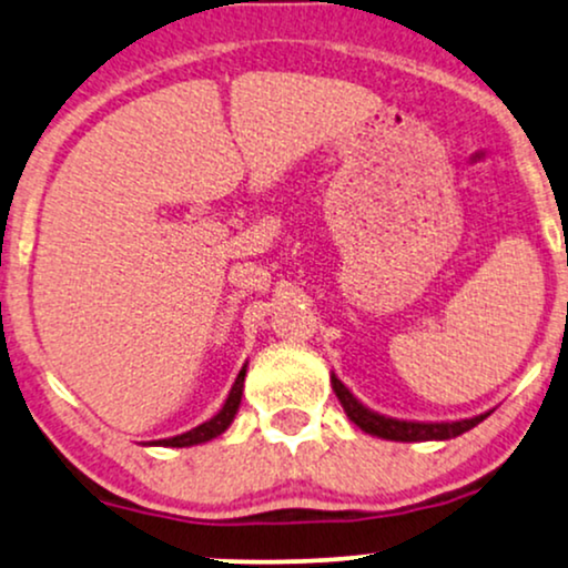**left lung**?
Instances as JSON below:
<instances>
[{"label": "left lung", "instance_id": "obj_1", "mask_svg": "<svg viewBox=\"0 0 568 568\" xmlns=\"http://www.w3.org/2000/svg\"><path fill=\"white\" fill-rule=\"evenodd\" d=\"M332 388H335L345 415H348L358 428L372 433V436L390 438V442H446V438L463 436L465 430L476 428V425L486 417L478 415L470 419H459V423H404V419H390L366 409V406H362L353 398V393L345 388L335 375H332Z\"/></svg>", "mask_w": 568, "mask_h": 568}]
</instances>
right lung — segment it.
I'll list each match as a JSON object with an SVG mask.
<instances>
[{"label": "right lung", "instance_id": "right-lung-1", "mask_svg": "<svg viewBox=\"0 0 568 568\" xmlns=\"http://www.w3.org/2000/svg\"><path fill=\"white\" fill-rule=\"evenodd\" d=\"M244 375H246V366L242 372H239L236 383H233V388L229 393V398H225L223 409L217 412L215 417L210 419V423L199 425V428H193L189 433H183V436H175V438H164V442H159L162 446H193V444H202V442H210V438H215L223 433L225 428L231 425V419L236 417V409L239 404H242V388H244Z\"/></svg>", "mask_w": 568, "mask_h": 568}]
</instances>
